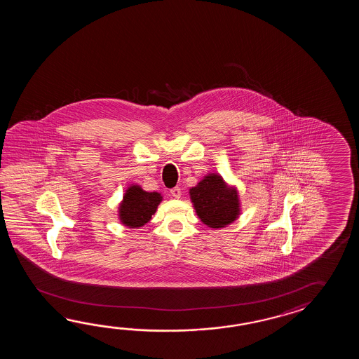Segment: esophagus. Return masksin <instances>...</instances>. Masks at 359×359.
Segmentation results:
<instances>
[{
  "mask_svg": "<svg viewBox=\"0 0 359 359\" xmlns=\"http://www.w3.org/2000/svg\"><path fill=\"white\" fill-rule=\"evenodd\" d=\"M170 194H172V196H173V198H181V195H182V192H181V189H180V187H175V189H172V190H170Z\"/></svg>",
  "mask_w": 359,
  "mask_h": 359,
  "instance_id": "esophagus-1",
  "label": "esophagus"
}]
</instances>
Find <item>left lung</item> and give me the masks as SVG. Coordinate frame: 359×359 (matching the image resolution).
Returning <instances> with one entry per match:
<instances>
[{"instance_id":"left-lung-1","label":"left lung","mask_w":359,"mask_h":359,"mask_svg":"<svg viewBox=\"0 0 359 359\" xmlns=\"http://www.w3.org/2000/svg\"><path fill=\"white\" fill-rule=\"evenodd\" d=\"M198 218L212 229H221L238 215L236 190H231L222 177L209 175L190 190Z\"/></svg>"}]
</instances>
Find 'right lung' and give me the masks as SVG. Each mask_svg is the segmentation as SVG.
<instances>
[{
  "label": "right lung",
  "instance_id": "obj_1",
  "mask_svg": "<svg viewBox=\"0 0 359 359\" xmlns=\"http://www.w3.org/2000/svg\"><path fill=\"white\" fill-rule=\"evenodd\" d=\"M161 201V194L146 192L138 186H132L126 192L121 204V221L130 229L141 227L151 219Z\"/></svg>",
  "mask_w": 359,
  "mask_h": 359
}]
</instances>
